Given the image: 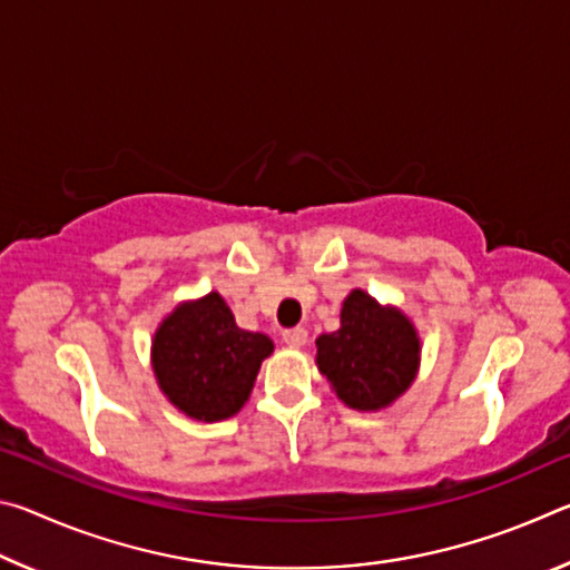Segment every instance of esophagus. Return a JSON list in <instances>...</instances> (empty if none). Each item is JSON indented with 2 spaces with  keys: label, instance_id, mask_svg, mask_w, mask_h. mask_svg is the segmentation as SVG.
Returning <instances> with one entry per match:
<instances>
[{
  "label": "esophagus",
  "instance_id": "34e87169",
  "mask_svg": "<svg viewBox=\"0 0 570 570\" xmlns=\"http://www.w3.org/2000/svg\"><path fill=\"white\" fill-rule=\"evenodd\" d=\"M282 336H284V342H286L288 346H294V350H298V346H304L306 340H308V334H306L304 326H294V330H284Z\"/></svg>",
  "mask_w": 570,
  "mask_h": 570
}]
</instances>
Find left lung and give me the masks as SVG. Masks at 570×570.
Instances as JSON below:
<instances>
[{
	"label": "left lung",
	"mask_w": 570,
	"mask_h": 570,
	"mask_svg": "<svg viewBox=\"0 0 570 570\" xmlns=\"http://www.w3.org/2000/svg\"><path fill=\"white\" fill-rule=\"evenodd\" d=\"M417 362L420 340L407 316L360 288L344 298L342 330L316 340L320 372L354 410L392 404L412 384Z\"/></svg>",
	"instance_id": "obj_1"
}]
</instances>
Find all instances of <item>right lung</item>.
I'll list each match as a JSON object with an SVG mask.
<instances>
[{
  "label": "right lung",
  "instance_id": "obj_1",
  "mask_svg": "<svg viewBox=\"0 0 570 570\" xmlns=\"http://www.w3.org/2000/svg\"><path fill=\"white\" fill-rule=\"evenodd\" d=\"M274 352L266 334L244 332L216 292L180 304L153 340V370L166 397L200 422L236 414L258 366Z\"/></svg>",
  "mask_w": 570,
  "mask_h": 570
}]
</instances>
